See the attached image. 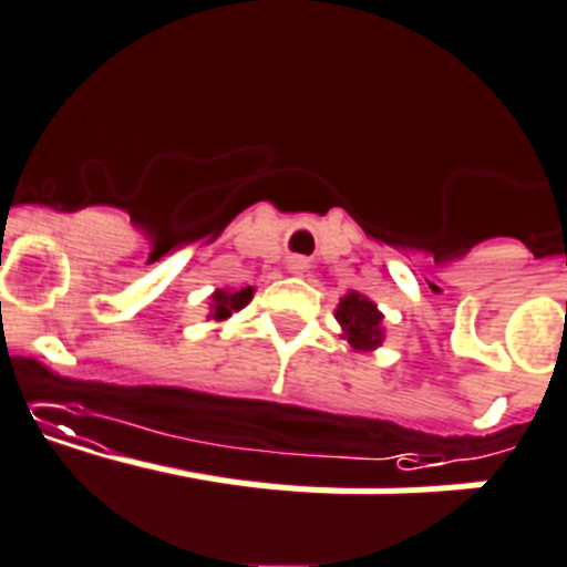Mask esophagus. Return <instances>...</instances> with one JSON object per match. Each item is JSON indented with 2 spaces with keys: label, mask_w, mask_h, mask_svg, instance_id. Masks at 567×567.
Returning a JSON list of instances; mask_svg holds the SVG:
<instances>
[{
  "label": "esophagus",
  "mask_w": 567,
  "mask_h": 567,
  "mask_svg": "<svg viewBox=\"0 0 567 567\" xmlns=\"http://www.w3.org/2000/svg\"><path fill=\"white\" fill-rule=\"evenodd\" d=\"M287 269L292 275H303V272H309V261H306V258H300V256H292V258H289Z\"/></svg>",
  "instance_id": "esophagus-1"
}]
</instances>
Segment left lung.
I'll return each instance as SVG.
<instances>
[{"instance_id": "8db88e82", "label": "left lung", "mask_w": 567, "mask_h": 567, "mask_svg": "<svg viewBox=\"0 0 567 567\" xmlns=\"http://www.w3.org/2000/svg\"><path fill=\"white\" fill-rule=\"evenodd\" d=\"M337 322L353 350H375L384 342V315L364 295L348 292L339 298Z\"/></svg>"}]
</instances>
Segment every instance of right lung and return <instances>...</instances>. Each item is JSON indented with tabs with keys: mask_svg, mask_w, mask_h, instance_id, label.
Masks as SVG:
<instances>
[{
	"mask_svg": "<svg viewBox=\"0 0 567 567\" xmlns=\"http://www.w3.org/2000/svg\"><path fill=\"white\" fill-rule=\"evenodd\" d=\"M252 292H256V289H252V287H245V289H217V292L212 295V306H208V309H212V315H208V317H212V320H217V322L228 320V317L234 315V311H241L247 303H250Z\"/></svg>",
	"mask_w": 567,
	"mask_h": 567,
	"instance_id": "obj_1",
	"label": "right lung"
}]
</instances>
